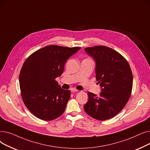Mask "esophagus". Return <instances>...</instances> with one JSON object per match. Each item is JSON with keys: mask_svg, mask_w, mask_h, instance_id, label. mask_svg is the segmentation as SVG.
<instances>
[{"mask_svg": "<svg viewBox=\"0 0 150 150\" xmlns=\"http://www.w3.org/2000/svg\"><path fill=\"white\" fill-rule=\"evenodd\" d=\"M79 91V90L76 89V88H72L71 89V91L73 92V93H74V92H77V91Z\"/></svg>", "mask_w": 150, "mask_h": 150, "instance_id": "1", "label": "esophagus"}]
</instances>
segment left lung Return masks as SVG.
I'll list each match as a JSON object with an SVG mask.
<instances>
[{
    "label": "left lung",
    "instance_id": "left-lung-1",
    "mask_svg": "<svg viewBox=\"0 0 150 150\" xmlns=\"http://www.w3.org/2000/svg\"><path fill=\"white\" fill-rule=\"evenodd\" d=\"M85 51L95 60L96 79L102 91L99 96L88 93L84 110L98 120L110 119L125 108L131 95L133 77L130 66L123 56L109 47H88Z\"/></svg>",
    "mask_w": 150,
    "mask_h": 150
}]
</instances>
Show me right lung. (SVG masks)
<instances>
[{"label": "right lung", "mask_w": 150, "mask_h": 150, "mask_svg": "<svg viewBox=\"0 0 150 150\" xmlns=\"http://www.w3.org/2000/svg\"><path fill=\"white\" fill-rule=\"evenodd\" d=\"M80 49L50 45L34 52L24 62L19 74L21 93L33 115L51 121L62 115L71 91L61 88L55 79L63 73L66 61Z\"/></svg>", "instance_id": "obj_1"}]
</instances>
